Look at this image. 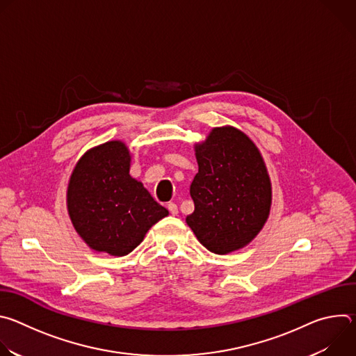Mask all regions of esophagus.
<instances>
[{
    "instance_id": "1",
    "label": "esophagus",
    "mask_w": 356,
    "mask_h": 356,
    "mask_svg": "<svg viewBox=\"0 0 356 356\" xmlns=\"http://www.w3.org/2000/svg\"><path fill=\"white\" fill-rule=\"evenodd\" d=\"M168 210H169V213L172 214V216H177V206L175 204V202H169L168 204Z\"/></svg>"
}]
</instances>
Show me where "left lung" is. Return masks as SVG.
<instances>
[{"label":"left lung","instance_id":"1","mask_svg":"<svg viewBox=\"0 0 356 356\" xmlns=\"http://www.w3.org/2000/svg\"><path fill=\"white\" fill-rule=\"evenodd\" d=\"M195 159L194 211L186 222L202 246L225 255L264 228L272 204L270 179L257 145L232 127L214 128L197 143Z\"/></svg>","mask_w":356,"mask_h":356}]
</instances>
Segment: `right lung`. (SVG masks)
Here are the masks:
<instances>
[{
  "label": "right lung",
  "mask_w": 356,
  "mask_h": 356,
  "mask_svg": "<svg viewBox=\"0 0 356 356\" xmlns=\"http://www.w3.org/2000/svg\"><path fill=\"white\" fill-rule=\"evenodd\" d=\"M131 155L121 140L98 145L77 162L67 187L74 229L97 252L124 257L169 211L129 175Z\"/></svg>",
  "instance_id": "right-lung-1"
}]
</instances>
